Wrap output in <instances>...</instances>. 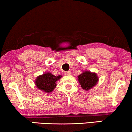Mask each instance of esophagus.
I'll use <instances>...</instances> for the list:
<instances>
[{
    "label": "esophagus",
    "mask_w": 132,
    "mask_h": 132,
    "mask_svg": "<svg viewBox=\"0 0 132 132\" xmlns=\"http://www.w3.org/2000/svg\"><path fill=\"white\" fill-rule=\"evenodd\" d=\"M71 74V71H67L65 72V75H70Z\"/></svg>",
    "instance_id": "34e87169"
}]
</instances>
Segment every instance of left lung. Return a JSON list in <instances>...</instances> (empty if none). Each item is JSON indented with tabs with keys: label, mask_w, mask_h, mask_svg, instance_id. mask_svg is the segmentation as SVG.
Returning a JSON list of instances; mask_svg holds the SVG:
<instances>
[{
	"label": "left lung",
	"mask_w": 132,
	"mask_h": 132,
	"mask_svg": "<svg viewBox=\"0 0 132 132\" xmlns=\"http://www.w3.org/2000/svg\"><path fill=\"white\" fill-rule=\"evenodd\" d=\"M78 80L81 88L88 91L97 84L99 78L96 73L85 71L78 76Z\"/></svg>",
	"instance_id": "left-lung-1"
}]
</instances>
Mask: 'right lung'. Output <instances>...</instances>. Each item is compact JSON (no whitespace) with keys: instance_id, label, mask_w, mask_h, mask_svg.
<instances>
[{"instance_id":"add662e5","label":"right lung","mask_w":132,"mask_h":132,"mask_svg":"<svg viewBox=\"0 0 132 132\" xmlns=\"http://www.w3.org/2000/svg\"><path fill=\"white\" fill-rule=\"evenodd\" d=\"M61 75L55 76L51 73H45L38 76L35 80L36 86L40 90L49 93L56 86V83L61 78Z\"/></svg>"}]
</instances>
